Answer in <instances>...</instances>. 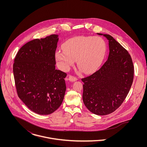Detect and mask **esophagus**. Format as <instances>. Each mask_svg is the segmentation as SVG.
Here are the masks:
<instances>
[{
    "mask_svg": "<svg viewBox=\"0 0 147 147\" xmlns=\"http://www.w3.org/2000/svg\"><path fill=\"white\" fill-rule=\"evenodd\" d=\"M68 80H69V81H71V82H75V81H76V80H78V79H77V78H76V77H75V76H73L70 75V76H69V77H68Z\"/></svg>",
    "mask_w": 147,
    "mask_h": 147,
    "instance_id": "34e87169",
    "label": "esophagus"
}]
</instances>
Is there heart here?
I'll return each instance as SVG.
<instances>
[{"label": "heart", "mask_w": 147, "mask_h": 147, "mask_svg": "<svg viewBox=\"0 0 147 147\" xmlns=\"http://www.w3.org/2000/svg\"><path fill=\"white\" fill-rule=\"evenodd\" d=\"M63 49L55 52V59L60 68L67 71L77 61L78 67L85 74L96 70L102 62L106 44L100 37L79 36L71 38L63 44Z\"/></svg>", "instance_id": "b5f03b06"}]
</instances>
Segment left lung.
<instances>
[{
  "mask_svg": "<svg viewBox=\"0 0 147 147\" xmlns=\"http://www.w3.org/2000/svg\"><path fill=\"white\" fill-rule=\"evenodd\" d=\"M109 41V54L104 64L92 75L82 79L83 100L92 113L105 115L114 112L125 100L134 79V65L126 49L112 36Z\"/></svg>",
  "mask_w": 147,
  "mask_h": 147,
  "instance_id": "left-lung-1",
  "label": "left lung"
}]
</instances>
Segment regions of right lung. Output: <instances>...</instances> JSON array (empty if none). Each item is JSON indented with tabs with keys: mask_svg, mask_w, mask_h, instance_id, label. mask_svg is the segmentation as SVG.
I'll return each mask as SVG.
<instances>
[{
	"mask_svg": "<svg viewBox=\"0 0 147 147\" xmlns=\"http://www.w3.org/2000/svg\"><path fill=\"white\" fill-rule=\"evenodd\" d=\"M59 38L51 34L22 46L13 65L19 97L30 110L48 115L63 102L67 74L55 69V51Z\"/></svg>",
	"mask_w": 147,
	"mask_h": 147,
	"instance_id": "add662e5",
	"label": "right lung"
}]
</instances>
